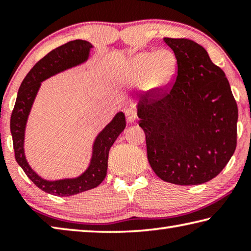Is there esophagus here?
Segmentation results:
<instances>
[{
	"label": "esophagus",
	"mask_w": 251,
	"mask_h": 251,
	"mask_svg": "<svg viewBox=\"0 0 251 251\" xmlns=\"http://www.w3.org/2000/svg\"><path fill=\"white\" fill-rule=\"evenodd\" d=\"M125 115H126V118L127 121H128L129 123H133L136 121V118H137V114H136V112L134 109L131 108H128L125 112Z\"/></svg>",
	"instance_id": "1"
}]
</instances>
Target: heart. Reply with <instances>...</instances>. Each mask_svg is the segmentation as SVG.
<instances>
[{
    "label": "heart",
    "mask_w": 251,
    "mask_h": 251,
    "mask_svg": "<svg viewBox=\"0 0 251 251\" xmlns=\"http://www.w3.org/2000/svg\"><path fill=\"white\" fill-rule=\"evenodd\" d=\"M177 61L169 50L142 52L129 59L122 72L123 82H142L152 91L164 90L176 72Z\"/></svg>",
    "instance_id": "heart-1"
}]
</instances>
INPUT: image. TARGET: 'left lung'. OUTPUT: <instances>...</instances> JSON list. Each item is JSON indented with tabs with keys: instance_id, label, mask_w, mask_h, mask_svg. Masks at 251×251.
<instances>
[{
	"instance_id": "left-lung-1",
	"label": "left lung",
	"mask_w": 251,
	"mask_h": 251,
	"mask_svg": "<svg viewBox=\"0 0 251 251\" xmlns=\"http://www.w3.org/2000/svg\"><path fill=\"white\" fill-rule=\"evenodd\" d=\"M164 41L175 54L177 75L164 90L139 99L147 158L164 181L203 184L235 152L237 103L224 71L201 45L187 39Z\"/></svg>"
}]
</instances>
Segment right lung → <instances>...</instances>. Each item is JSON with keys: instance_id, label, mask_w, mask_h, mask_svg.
<instances>
[{"instance_id": "add662e5", "label": "right lung", "mask_w": 251, "mask_h": 251, "mask_svg": "<svg viewBox=\"0 0 251 251\" xmlns=\"http://www.w3.org/2000/svg\"><path fill=\"white\" fill-rule=\"evenodd\" d=\"M92 44L83 40L67 42L40 59L25 76L19 88L18 97L11 115V134L13 138L15 159L26 176L40 189L55 196H72L99 186L107 173L108 152L116 138L126 126L122 112L100 131L93 146V156L87 171L77 178L49 181L41 178L29 167L24 155V133L28 114L41 83L46 78L71 67L84 63L88 58Z\"/></svg>"}]
</instances>
